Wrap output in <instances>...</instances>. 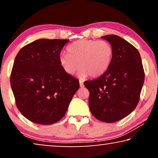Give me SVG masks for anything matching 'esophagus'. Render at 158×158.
I'll use <instances>...</instances> for the list:
<instances>
[{
  "label": "esophagus",
  "instance_id": "34e87169",
  "mask_svg": "<svg viewBox=\"0 0 158 158\" xmlns=\"http://www.w3.org/2000/svg\"><path fill=\"white\" fill-rule=\"evenodd\" d=\"M79 83H80V87L81 88H83L84 85H83V81H81V80H80L79 81Z\"/></svg>",
  "mask_w": 158,
  "mask_h": 158
}]
</instances>
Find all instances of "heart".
<instances>
[{"label":"heart","instance_id":"obj_1","mask_svg":"<svg viewBox=\"0 0 158 158\" xmlns=\"http://www.w3.org/2000/svg\"><path fill=\"white\" fill-rule=\"evenodd\" d=\"M68 54L59 57L60 64L66 74L73 75L81 68L79 75L85 77L101 76L111 65L113 47L107 41L81 40L67 47Z\"/></svg>","mask_w":158,"mask_h":158}]
</instances>
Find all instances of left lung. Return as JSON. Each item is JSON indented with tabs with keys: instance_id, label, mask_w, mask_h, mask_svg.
<instances>
[{
	"instance_id": "8db88e82",
	"label": "left lung",
	"mask_w": 158,
	"mask_h": 158,
	"mask_svg": "<svg viewBox=\"0 0 158 158\" xmlns=\"http://www.w3.org/2000/svg\"><path fill=\"white\" fill-rule=\"evenodd\" d=\"M113 47L111 65L94 81H85L89 90L88 104L97 119L117 122L132 112L138 104L144 81V72L139 52L120 36H102Z\"/></svg>"
}]
</instances>
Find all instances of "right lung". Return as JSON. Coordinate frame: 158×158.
Masks as SVG:
<instances>
[{
    "label": "right lung",
    "mask_w": 158,
    "mask_h": 158,
    "mask_svg": "<svg viewBox=\"0 0 158 158\" xmlns=\"http://www.w3.org/2000/svg\"><path fill=\"white\" fill-rule=\"evenodd\" d=\"M68 40L41 39L20 49L10 74V86L21 114L39 124H52L63 117L79 81L66 74L59 57Z\"/></svg>",
    "instance_id": "right-lung-1"
}]
</instances>
